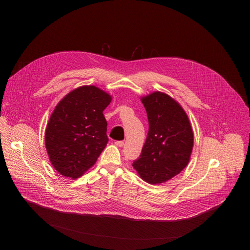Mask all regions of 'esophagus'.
<instances>
[{
	"label": "esophagus",
	"mask_w": 250,
	"mask_h": 250,
	"mask_svg": "<svg viewBox=\"0 0 250 250\" xmlns=\"http://www.w3.org/2000/svg\"><path fill=\"white\" fill-rule=\"evenodd\" d=\"M115 145H116L117 146H119V147H123V146H125V142H124V141H116Z\"/></svg>",
	"instance_id": "1"
}]
</instances>
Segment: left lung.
<instances>
[{"instance_id":"1","label":"left lung","mask_w":250,"mask_h":250,"mask_svg":"<svg viewBox=\"0 0 250 250\" xmlns=\"http://www.w3.org/2000/svg\"><path fill=\"white\" fill-rule=\"evenodd\" d=\"M149 129L141 154L132 167L142 180L159 185L179 174L189 163L194 133L182 105L169 95L155 91L140 98Z\"/></svg>"}]
</instances>
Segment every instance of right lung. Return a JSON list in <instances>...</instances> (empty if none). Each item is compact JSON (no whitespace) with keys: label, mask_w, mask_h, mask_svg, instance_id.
Segmentation results:
<instances>
[{"label":"right lung","mask_w":250,"mask_h":250,"mask_svg":"<svg viewBox=\"0 0 250 250\" xmlns=\"http://www.w3.org/2000/svg\"><path fill=\"white\" fill-rule=\"evenodd\" d=\"M112 96L94 85L69 92L56 104L45 129V147L54 169L76 179L97 161L108 144L104 110Z\"/></svg>","instance_id":"obj_1"}]
</instances>
